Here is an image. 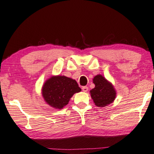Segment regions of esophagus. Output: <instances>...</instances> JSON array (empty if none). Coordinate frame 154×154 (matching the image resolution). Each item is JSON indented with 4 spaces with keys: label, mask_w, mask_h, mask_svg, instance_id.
Returning a JSON list of instances; mask_svg holds the SVG:
<instances>
[{
    "label": "esophagus",
    "mask_w": 154,
    "mask_h": 154,
    "mask_svg": "<svg viewBox=\"0 0 154 154\" xmlns=\"http://www.w3.org/2000/svg\"><path fill=\"white\" fill-rule=\"evenodd\" d=\"M82 90L84 92H87L88 90V88L87 86H83L82 88Z\"/></svg>",
    "instance_id": "1"
}]
</instances>
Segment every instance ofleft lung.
I'll return each instance as SVG.
<instances>
[{
  "label": "left lung",
  "instance_id": "1",
  "mask_svg": "<svg viewBox=\"0 0 154 154\" xmlns=\"http://www.w3.org/2000/svg\"><path fill=\"white\" fill-rule=\"evenodd\" d=\"M95 87L90 90V95L95 106L105 107L112 103L116 98V92L114 86L101 75L93 78Z\"/></svg>",
  "mask_w": 154,
  "mask_h": 154
}]
</instances>
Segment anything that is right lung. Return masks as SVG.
I'll use <instances>...</instances> for the list:
<instances>
[{"mask_svg":"<svg viewBox=\"0 0 154 154\" xmlns=\"http://www.w3.org/2000/svg\"><path fill=\"white\" fill-rule=\"evenodd\" d=\"M81 90L75 79L57 75L46 80L42 86V94L50 106L62 109L68 103L73 94Z\"/></svg>","mask_w":154,"mask_h":154,"instance_id":"1","label":"right lung"}]
</instances>
